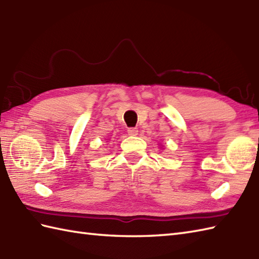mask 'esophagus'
Listing matches in <instances>:
<instances>
[{
  "label": "esophagus",
  "instance_id": "34e87169",
  "mask_svg": "<svg viewBox=\"0 0 259 259\" xmlns=\"http://www.w3.org/2000/svg\"><path fill=\"white\" fill-rule=\"evenodd\" d=\"M128 135L129 136H137V135H138V129H137V128H129L128 129Z\"/></svg>",
  "mask_w": 259,
  "mask_h": 259
}]
</instances>
